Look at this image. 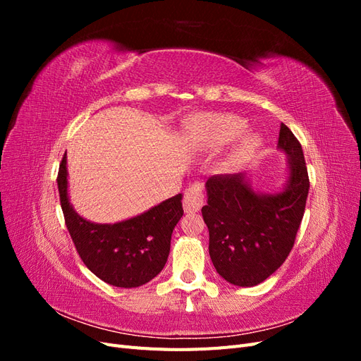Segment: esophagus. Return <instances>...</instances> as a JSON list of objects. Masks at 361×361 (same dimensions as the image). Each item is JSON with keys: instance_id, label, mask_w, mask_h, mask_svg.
Returning a JSON list of instances; mask_svg holds the SVG:
<instances>
[{"instance_id": "34e87169", "label": "esophagus", "mask_w": 361, "mask_h": 361, "mask_svg": "<svg viewBox=\"0 0 361 361\" xmlns=\"http://www.w3.org/2000/svg\"><path fill=\"white\" fill-rule=\"evenodd\" d=\"M183 209L185 212H199L202 206L204 204V195H203V183L195 182L188 190H185L183 194Z\"/></svg>"}]
</instances>
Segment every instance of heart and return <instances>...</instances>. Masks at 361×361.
I'll return each mask as SVG.
<instances>
[{
  "instance_id": "heart-1",
  "label": "heart",
  "mask_w": 361,
  "mask_h": 361,
  "mask_svg": "<svg viewBox=\"0 0 361 361\" xmlns=\"http://www.w3.org/2000/svg\"><path fill=\"white\" fill-rule=\"evenodd\" d=\"M245 130V122L236 116L212 114L197 118L194 125V134L197 145L203 150H218L236 140ZM260 140L256 134H245L238 141L235 149L227 157L224 167L231 169L245 162L259 147Z\"/></svg>"
}]
</instances>
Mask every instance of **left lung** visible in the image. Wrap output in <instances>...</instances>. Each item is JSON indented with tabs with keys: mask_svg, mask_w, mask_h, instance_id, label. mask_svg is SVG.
<instances>
[{
	"mask_svg": "<svg viewBox=\"0 0 361 361\" xmlns=\"http://www.w3.org/2000/svg\"><path fill=\"white\" fill-rule=\"evenodd\" d=\"M279 149L288 155L289 178L281 191L260 194L245 174H215L206 182L202 207L209 255L224 280L250 288L267 280L289 256L310 188L302 147L281 123Z\"/></svg>",
	"mask_w": 361,
	"mask_h": 361,
	"instance_id": "8db88e82",
	"label": "left lung"
}]
</instances>
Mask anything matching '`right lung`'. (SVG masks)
<instances>
[{
	"mask_svg": "<svg viewBox=\"0 0 361 361\" xmlns=\"http://www.w3.org/2000/svg\"><path fill=\"white\" fill-rule=\"evenodd\" d=\"M57 185L75 248L96 277L111 286L138 288L159 274L170 253L173 228L183 215L182 194L129 220L96 224L76 214L69 202L66 155L60 164Z\"/></svg>",
	"mask_w": 361,
	"mask_h": 361,
	"instance_id": "add662e5",
	"label": "right lung"
}]
</instances>
